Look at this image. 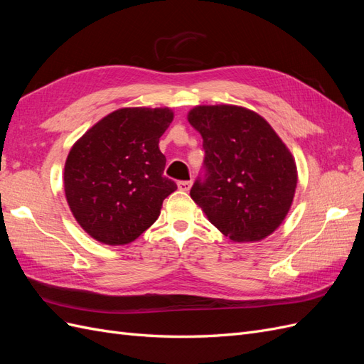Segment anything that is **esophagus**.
<instances>
[{"instance_id":"34e87169","label":"esophagus","mask_w":364,"mask_h":364,"mask_svg":"<svg viewBox=\"0 0 364 364\" xmlns=\"http://www.w3.org/2000/svg\"><path fill=\"white\" fill-rule=\"evenodd\" d=\"M191 185H193L191 181H181V182H178V188H179L181 191H190Z\"/></svg>"}]
</instances>
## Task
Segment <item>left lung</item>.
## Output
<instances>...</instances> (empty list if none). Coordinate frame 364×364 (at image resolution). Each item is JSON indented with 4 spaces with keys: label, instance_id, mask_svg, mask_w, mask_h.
Masks as SVG:
<instances>
[{
    "label": "left lung",
    "instance_id": "obj_1",
    "mask_svg": "<svg viewBox=\"0 0 364 364\" xmlns=\"http://www.w3.org/2000/svg\"><path fill=\"white\" fill-rule=\"evenodd\" d=\"M203 138L206 178L191 199L234 243H257L287 217L297 185L296 162L259 114L235 105H200L188 112Z\"/></svg>",
    "mask_w": 364,
    "mask_h": 364
}]
</instances>
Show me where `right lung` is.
Here are the masks:
<instances>
[{
  "mask_svg": "<svg viewBox=\"0 0 364 364\" xmlns=\"http://www.w3.org/2000/svg\"><path fill=\"white\" fill-rule=\"evenodd\" d=\"M174 118L170 107H121L74 142L63 190L85 232L107 246L135 241L156 222L176 183L165 178L159 138Z\"/></svg>",
  "mask_w": 364,
  "mask_h": 364,
  "instance_id": "1",
  "label": "right lung"
}]
</instances>
